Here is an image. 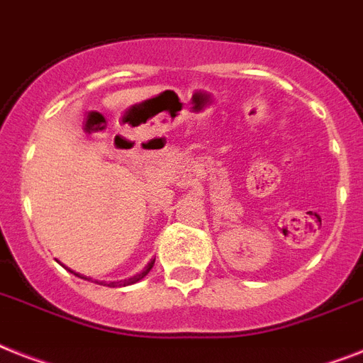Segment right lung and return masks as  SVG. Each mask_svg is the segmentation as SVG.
I'll return each mask as SVG.
<instances>
[{
    "label": "right lung",
    "instance_id": "obj_1",
    "mask_svg": "<svg viewBox=\"0 0 363 363\" xmlns=\"http://www.w3.org/2000/svg\"><path fill=\"white\" fill-rule=\"evenodd\" d=\"M152 264H155V259H152L151 263L147 264V267L143 268V270H141L140 274H135V276H132L130 279H125V281H111V284L108 285V287H126V285H134V284H138V281H140V279H143V278H145V276H147V274L151 272Z\"/></svg>",
    "mask_w": 363,
    "mask_h": 363
}]
</instances>
